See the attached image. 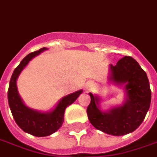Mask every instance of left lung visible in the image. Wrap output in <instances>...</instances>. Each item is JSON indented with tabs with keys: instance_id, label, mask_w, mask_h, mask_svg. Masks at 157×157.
I'll return each instance as SVG.
<instances>
[{
	"instance_id": "obj_1",
	"label": "left lung",
	"mask_w": 157,
	"mask_h": 157,
	"mask_svg": "<svg viewBox=\"0 0 157 157\" xmlns=\"http://www.w3.org/2000/svg\"><path fill=\"white\" fill-rule=\"evenodd\" d=\"M110 81L125 84L126 98L121 106L108 112L99 109L98 97L90 93V104L87 114L92 126L115 136L125 135L137 129L145 119L151 102L149 82L139 63L132 57L120 59L116 66L110 65Z\"/></svg>"
}]
</instances>
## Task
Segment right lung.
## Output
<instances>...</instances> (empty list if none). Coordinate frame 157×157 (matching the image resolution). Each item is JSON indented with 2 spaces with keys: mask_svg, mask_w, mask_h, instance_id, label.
I'll return each instance as SVG.
<instances>
[{
  "mask_svg": "<svg viewBox=\"0 0 157 157\" xmlns=\"http://www.w3.org/2000/svg\"><path fill=\"white\" fill-rule=\"evenodd\" d=\"M45 50L47 49L44 47L41 48L38 51L29 53L23 59V60L15 68L12 74L8 90L9 105L16 123L25 133L38 137L48 136L55 133L62 126L66 108L73 104L77 99L79 95L82 92L81 90L64 97L59 102L54 110L49 113H40L24 105L17 91V79L31 59Z\"/></svg>",
  "mask_w": 157,
  "mask_h": 157,
  "instance_id": "obj_1",
  "label": "right lung"
}]
</instances>
